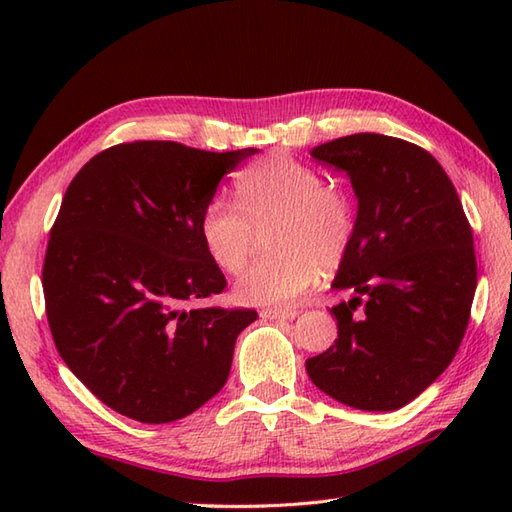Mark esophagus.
Segmentation results:
<instances>
[{"label":"esophagus","mask_w":512,"mask_h":512,"mask_svg":"<svg viewBox=\"0 0 512 512\" xmlns=\"http://www.w3.org/2000/svg\"><path fill=\"white\" fill-rule=\"evenodd\" d=\"M299 314V310H279V308H266L259 312V317L262 319H279V321H290L295 319Z\"/></svg>","instance_id":"esophagus-1"}]
</instances>
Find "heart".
Returning a JSON list of instances; mask_svg holds the SVG:
<instances>
[{
    "instance_id": "obj_1",
    "label": "heart",
    "mask_w": 512,
    "mask_h": 512,
    "mask_svg": "<svg viewBox=\"0 0 512 512\" xmlns=\"http://www.w3.org/2000/svg\"><path fill=\"white\" fill-rule=\"evenodd\" d=\"M239 204L215 198L200 215L206 253L224 273H237L266 231L275 257L248 266L235 281L246 306H290L314 286L321 270L343 264L354 242V202L323 173L286 154L255 162L239 176Z\"/></svg>"
}]
</instances>
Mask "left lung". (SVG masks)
<instances>
[{
  "label": "left lung",
  "instance_id": "1",
  "mask_svg": "<svg viewBox=\"0 0 512 512\" xmlns=\"http://www.w3.org/2000/svg\"><path fill=\"white\" fill-rule=\"evenodd\" d=\"M310 154L347 173L358 213L332 284L354 297L330 310L339 339L308 358V376L347 407L400 409L464 339L477 286L471 224L440 162L407 140L352 134Z\"/></svg>",
  "mask_w": 512,
  "mask_h": 512
}]
</instances>
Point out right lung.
Instances as JSON below:
<instances>
[{"instance_id":"obj_1","label":"right lung","mask_w":512,"mask_h":512,"mask_svg":"<svg viewBox=\"0 0 512 512\" xmlns=\"http://www.w3.org/2000/svg\"><path fill=\"white\" fill-rule=\"evenodd\" d=\"M259 149L134 140L76 173L52 224L43 297L72 374L123 416L165 424L211 400L248 308L195 306L226 288L200 237L217 184Z\"/></svg>"}]
</instances>
